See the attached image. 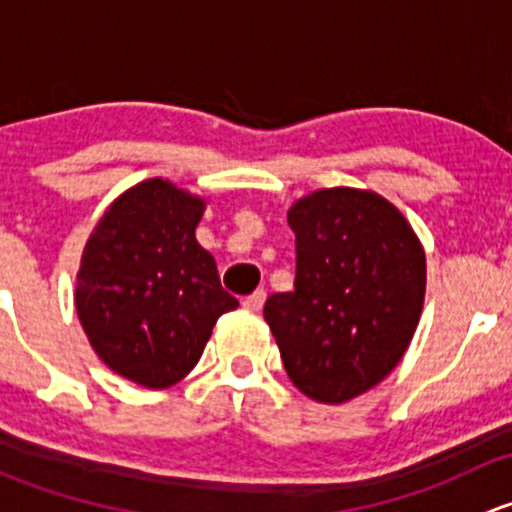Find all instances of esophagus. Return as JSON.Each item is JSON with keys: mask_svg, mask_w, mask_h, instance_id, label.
<instances>
[{"mask_svg": "<svg viewBox=\"0 0 512 512\" xmlns=\"http://www.w3.org/2000/svg\"><path fill=\"white\" fill-rule=\"evenodd\" d=\"M265 289H257V292L247 294L245 299H242V307L247 309V312H257V309H262V304H265Z\"/></svg>", "mask_w": 512, "mask_h": 512, "instance_id": "obj_1", "label": "esophagus"}]
</instances>
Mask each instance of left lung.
<instances>
[{"label":"left lung","mask_w":512,"mask_h":512,"mask_svg":"<svg viewBox=\"0 0 512 512\" xmlns=\"http://www.w3.org/2000/svg\"><path fill=\"white\" fill-rule=\"evenodd\" d=\"M292 292L265 302L287 376L322 404H344L394 371L426 294V255L404 215L369 190L297 200Z\"/></svg>","instance_id":"obj_1"}]
</instances>
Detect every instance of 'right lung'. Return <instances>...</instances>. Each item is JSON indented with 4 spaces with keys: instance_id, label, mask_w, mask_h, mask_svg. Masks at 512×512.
<instances>
[{
    "instance_id": "right-lung-1",
    "label": "right lung",
    "mask_w": 512,
    "mask_h": 512,
    "mask_svg": "<svg viewBox=\"0 0 512 512\" xmlns=\"http://www.w3.org/2000/svg\"><path fill=\"white\" fill-rule=\"evenodd\" d=\"M203 210L168 180H143L113 200L81 255V327L103 364L146 389L183 379L215 322L237 307L195 240Z\"/></svg>"
}]
</instances>
